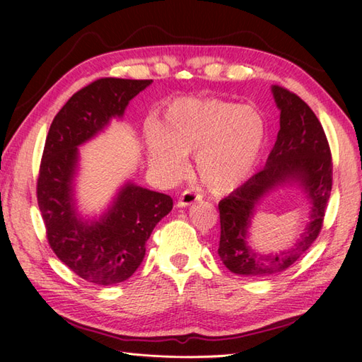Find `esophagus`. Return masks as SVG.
<instances>
[{
    "label": "esophagus",
    "instance_id": "34e87169",
    "mask_svg": "<svg viewBox=\"0 0 362 362\" xmlns=\"http://www.w3.org/2000/svg\"><path fill=\"white\" fill-rule=\"evenodd\" d=\"M202 194L199 193L194 188H188L185 191H182V194L179 197V206H188L191 204H194L197 201H201Z\"/></svg>",
    "mask_w": 362,
    "mask_h": 362
}]
</instances>
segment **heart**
<instances>
[{"instance_id":"b5f03b06","label":"heart","mask_w":362,"mask_h":362,"mask_svg":"<svg viewBox=\"0 0 362 362\" xmlns=\"http://www.w3.org/2000/svg\"><path fill=\"white\" fill-rule=\"evenodd\" d=\"M266 121L253 105L222 99H185L169 107L161 129L144 130L151 165L168 179L188 168L187 153H196L204 185L213 191L236 188L250 174L263 149Z\"/></svg>"}]
</instances>
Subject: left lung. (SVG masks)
Listing matches in <instances>:
<instances>
[{"label": "left lung", "instance_id": "left-lung-1", "mask_svg": "<svg viewBox=\"0 0 362 362\" xmlns=\"http://www.w3.org/2000/svg\"><path fill=\"white\" fill-rule=\"evenodd\" d=\"M280 113V130L266 166L219 202L221 238L218 253L228 271L247 276H269L286 271L308 250L324 227L333 187V158L320 121L302 98L288 88H272ZM297 178L309 191L313 213L303 240L288 252L259 257L245 244L252 206L276 182Z\"/></svg>", "mask_w": 362, "mask_h": 362}]
</instances>
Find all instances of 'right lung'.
Listing matches in <instances>:
<instances>
[{
    "mask_svg": "<svg viewBox=\"0 0 362 362\" xmlns=\"http://www.w3.org/2000/svg\"><path fill=\"white\" fill-rule=\"evenodd\" d=\"M151 82L101 78L88 83L68 99L46 135L37 179L46 240L57 258L88 283L109 286L127 280L141 264L153 227L173 210L168 194L130 183L101 222L83 224L73 210L71 179L78 146L112 117H121L130 99Z\"/></svg>",
    "mask_w": 362,
    "mask_h": 362,
    "instance_id": "obj_1",
    "label": "right lung"
}]
</instances>
